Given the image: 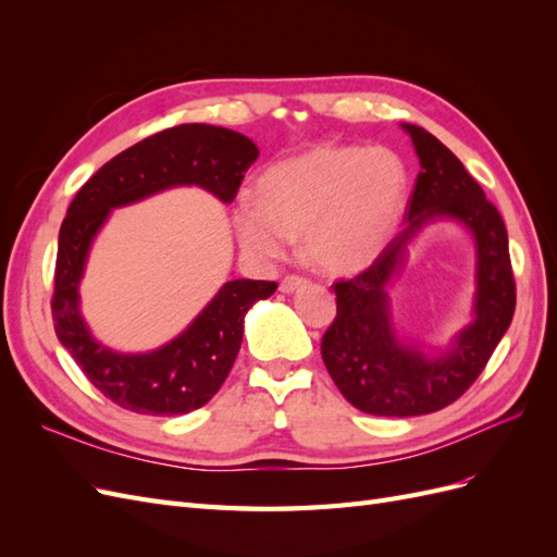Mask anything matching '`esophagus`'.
Segmentation results:
<instances>
[{
    "instance_id": "obj_1",
    "label": "esophagus",
    "mask_w": 557,
    "mask_h": 557,
    "mask_svg": "<svg viewBox=\"0 0 557 557\" xmlns=\"http://www.w3.org/2000/svg\"><path fill=\"white\" fill-rule=\"evenodd\" d=\"M301 285H307V278L299 276V274H288L283 281H281V293H295L297 288H301Z\"/></svg>"
}]
</instances>
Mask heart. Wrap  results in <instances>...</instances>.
I'll return each mask as SVG.
<instances>
[{
	"label": "heart",
	"instance_id": "obj_1",
	"mask_svg": "<svg viewBox=\"0 0 557 557\" xmlns=\"http://www.w3.org/2000/svg\"><path fill=\"white\" fill-rule=\"evenodd\" d=\"M409 172L391 148L320 144L274 162L232 218L248 256L281 258L297 234L305 256L330 274L372 264L401 221Z\"/></svg>",
	"mask_w": 557,
	"mask_h": 557
}]
</instances>
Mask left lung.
<instances>
[{
  "mask_svg": "<svg viewBox=\"0 0 557 557\" xmlns=\"http://www.w3.org/2000/svg\"><path fill=\"white\" fill-rule=\"evenodd\" d=\"M420 160L407 205V227L358 276L336 281V315L320 352L332 381L352 407L372 416L434 413L467 393L509 330L516 281L507 227L462 162L428 129L401 123ZM434 216L460 220L478 242L475 320L440 357L404 345L392 330L386 283L412 234Z\"/></svg>",
  "mask_w": 557,
  "mask_h": 557,
  "instance_id": "left-lung-1",
  "label": "left lung"
}]
</instances>
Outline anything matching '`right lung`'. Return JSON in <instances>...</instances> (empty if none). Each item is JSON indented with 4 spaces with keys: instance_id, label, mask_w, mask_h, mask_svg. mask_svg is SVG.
Instances as JSON below:
<instances>
[{
    "instance_id": "right-lung-1",
    "label": "right lung",
    "mask_w": 557,
    "mask_h": 557,
    "mask_svg": "<svg viewBox=\"0 0 557 557\" xmlns=\"http://www.w3.org/2000/svg\"><path fill=\"white\" fill-rule=\"evenodd\" d=\"M258 146L244 134L205 125H176L129 146L76 193L60 227L55 290L50 299L60 344L88 381L117 407L144 416L190 413L221 391L244 339V315L274 295V281H227L193 325L174 342L141 356H123L92 339L78 311V283L88 250L111 209L174 185H199L232 201Z\"/></svg>"
}]
</instances>
